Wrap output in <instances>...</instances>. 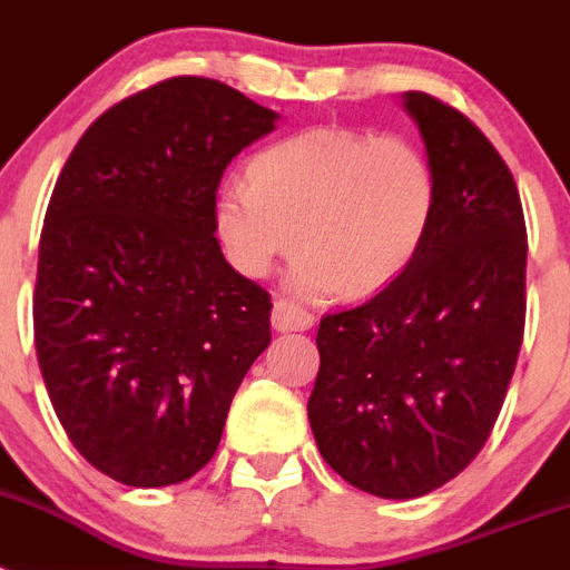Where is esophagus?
Wrapping results in <instances>:
<instances>
[{
    "label": "esophagus",
    "mask_w": 570,
    "mask_h": 570,
    "mask_svg": "<svg viewBox=\"0 0 570 570\" xmlns=\"http://www.w3.org/2000/svg\"><path fill=\"white\" fill-rule=\"evenodd\" d=\"M271 322H274L276 331H285V334L288 331H308L314 325V314L291 299H276Z\"/></svg>",
    "instance_id": "esophagus-1"
}]
</instances>
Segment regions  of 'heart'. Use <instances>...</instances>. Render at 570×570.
Segmentation results:
<instances>
[{
    "label": "heart",
    "instance_id": "b5f03b06",
    "mask_svg": "<svg viewBox=\"0 0 570 570\" xmlns=\"http://www.w3.org/2000/svg\"><path fill=\"white\" fill-rule=\"evenodd\" d=\"M440 203L436 170L405 136L311 128L254 156L216 188L214 223L230 265L262 279L299 248V294L385 288L422 248Z\"/></svg>",
    "mask_w": 570,
    "mask_h": 570
}]
</instances>
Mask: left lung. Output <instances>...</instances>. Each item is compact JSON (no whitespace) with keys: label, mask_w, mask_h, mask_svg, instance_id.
Listing matches in <instances>:
<instances>
[{"label":"left lung","mask_w":570,"mask_h":570,"mask_svg":"<svg viewBox=\"0 0 570 570\" xmlns=\"http://www.w3.org/2000/svg\"><path fill=\"white\" fill-rule=\"evenodd\" d=\"M440 203L391 285L325 314L308 420L342 480L414 500L465 471L500 416L525 331V216L505 159L454 105L407 90Z\"/></svg>","instance_id":"1"}]
</instances>
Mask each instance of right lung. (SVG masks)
<instances>
[{
    "instance_id": "right-lung-1",
    "label": "right lung",
    "mask_w": 570,
    "mask_h": 570,
    "mask_svg": "<svg viewBox=\"0 0 570 570\" xmlns=\"http://www.w3.org/2000/svg\"><path fill=\"white\" fill-rule=\"evenodd\" d=\"M276 114L174 77L116 102L70 150L39 239L33 340L65 434L130 488L190 480L271 342V294L225 262L214 199Z\"/></svg>"
}]
</instances>
